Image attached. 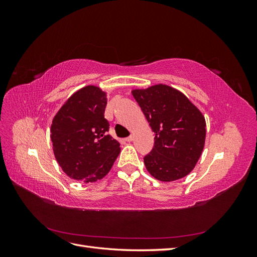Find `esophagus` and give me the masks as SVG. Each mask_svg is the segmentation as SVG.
Listing matches in <instances>:
<instances>
[{
    "label": "esophagus",
    "mask_w": 257,
    "mask_h": 257,
    "mask_svg": "<svg viewBox=\"0 0 257 257\" xmlns=\"http://www.w3.org/2000/svg\"><path fill=\"white\" fill-rule=\"evenodd\" d=\"M132 141H133V136H128L127 138H125V142H127V143H130Z\"/></svg>",
    "instance_id": "esophagus-1"
}]
</instances>
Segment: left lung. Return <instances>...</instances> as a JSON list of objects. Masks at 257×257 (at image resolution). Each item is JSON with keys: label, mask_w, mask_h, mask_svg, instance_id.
I'll use <instances>...</instances> for the list:
<instances>
[{"label": "left lung", "mask_w": 257, "mask_h": 257, "mask_svg": "<svg viewBox=\"0 0 257 257\" xmlns=\"http://www.w3.org/2000/svg\"><path fill=\"white\" fill-rule=\"evenodd\" d=\"M154 132V147L144 158L149 174L172 182L195 167L206 139L205 116L182 92L166 84L132 91Z\"/></svg>", "instance_id": "1"}]
</instances>
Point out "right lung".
I'll return each instance as SVG.
<instances>
[{
	"instance_id": "1",
	"label": "right lung",
	"mask_w": 257,
	"mask_h": 257,
	"mask_svg": "<svg viewBox=\"0 0 257 257\" xmlns=\"http://www.w3.org/2000/svg\"><path fill=\"white\" fill-rule=\"evenodd\" d=\"M106 92L96 85L76 91L51 123L52 149L62 170L85 183L103 179L120 153V144L107 134Z\"/></svg>"
}]
</instances>
